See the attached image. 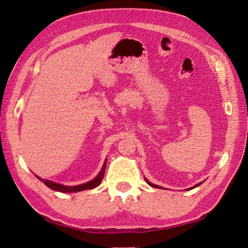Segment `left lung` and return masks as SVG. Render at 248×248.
I'll use <instances>...</instances> for the list:
<instances>
[{"mask_svg":"<svg viewBox=\"0 0 248 248\" xmlns=\"http://www.w3.org/2000/svg\"><path fill=\"white\" fill-rule=\"evenodd\" d=\"M146 181H147V180H146ZM147 183L149 184V185H151V186H153V187H156V188H161V187H159V186H157V185H155V184H152V183H150L149 181H147ZM201 184V183H200ZM200 184H198V185H196V186H194V187H197V186H199ZM194 187H193V188H194ZM190 189V188H189Z\"/></svg>","mask_w":248,"mask_h":248,"instance_id":"1","label":"left lung"}]
</instances>
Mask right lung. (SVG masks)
Wrapping results in <instances>:
<instances>
[{
	"label": "right lung",
	"instance_id": "1",
	"mask_svg": "<svg viewBox=\"0 0 248 248\" xmlns=\"http://www.w3.org/2000/svg\"><path fill=\"white\" fill-rule=\"evenodd\" d=\"M106 163H107V160H106V162H104L103 167H102L98 176H97L94 180H92V181H90V182L85 183V184H81V185L65 186V185H62V184L51 182V181H49V180H42L39 177H37V178L40 179L41 181L44 184H46L47 187H49L50 189L57 190V191H60V192H78V191H82V190H87V189H93V188H95V187L98 186L102 181L103 176H104V171H106Z\"/></svg>",
	"mask_w": 248,
	"mask_h": 248
}]
</instances>
